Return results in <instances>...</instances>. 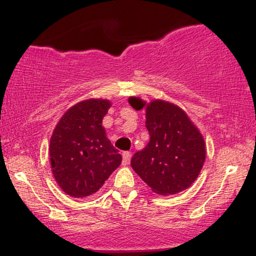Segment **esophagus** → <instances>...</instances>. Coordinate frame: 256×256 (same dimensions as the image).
<instances>
[{
  "label": "esophagus",
  "instance_id": "esophagus-1",
  "mask_svg": "<svg viewBox=\"0 0 256 256\" xmlns=\"http://www.w3.org/2000/svg\"><path fill=\"white\" fill-rule=\"evenodd\" d=\"M130 158H131V152H122V166H128V165Z\"/></svg>",
  "mask_w": 256,
  "mask_h": 256
}]
</instances>
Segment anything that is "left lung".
<instances>
[{"label":"left lung","instance_id":"obj_1","mask_svg":"<svg viewBox=\"0 0 256 256\" xmlns=\"http://www.w3.org/2000/svg\"><path fill=\"white\" fill-rule=\"evenodd\" d=\"M136 110L146 108L149 140L131 158L134 171L154 192L174 195L192 186L206 158V143L188 114L171 102L152 100L146 104L131 96Z\"/></svg>","mask_w":256,"mask_h":256}]
</instances>
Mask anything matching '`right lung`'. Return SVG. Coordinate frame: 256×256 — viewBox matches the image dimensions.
Listing matches in <instances>:
<instances>
[{
	"label": "right lung",
	"mask_w": 256,
	"mask_h": 256,
	"mask_svg": "<svg viewBox=\"0 0 256 256\" xmlns=\"http://www.w3.org/2000/svg\"><path fill=\"white\" fill-rule=\"evenodd\" d=\"M110 100L89 98L72 106L58 120L50 138L49 156L58 186L72 198L98 192L122 155L107 138L102 120Z\"/></svg>",
	"instance_id": "right-lung-1"
}]
</instances>
